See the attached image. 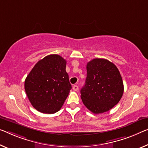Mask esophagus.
I'll return each mask as SVG.
<instances>
[{
  "label": "esophagus",
  "instance_id": "esophagus-1",
  "mask_svg": "<svg viewBox=\"0 0 148 148\" xmlns=\"http://www.w3.org/2000/svg\"><path fill=\"white\" fill-rule=\"evenodd\" d=\"M78 88H79V87L77 85H74L73 87V90H75V91H77V90H78Z\"/></svg>",
  "mask_w": 148,
  "mask_h": 148
}]
</instances>
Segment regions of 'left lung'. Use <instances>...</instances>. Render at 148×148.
<instances>
[{"label": "left lung", "instance_id": "left-lung-1", "mask_svg": "<svg viewBox=\"0 0 148 148\" xmlns=\"http://www.w3.org/2000/svg\"><path fill=\"white\" fill-rule=\"evenodd\" d=\"M124 92L123 81L116 66L105 59L87 63V78L81 90L86 107L94 114L107 112L119 103Z\"/></svg>", "mask_w": 148, "mask_h": 148}]
</instances>
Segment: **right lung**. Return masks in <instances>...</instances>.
Masks as SVG:
<instances>
[{
    "instance_id": "obj_1",
    "label": "right lung",
    "mask_w": 148,
    "mask_h": 148,
    "mask_svg": "<svg viewBox=\"0 0 148 148\" xmlns=\"http://www.w3.org/2000/svg\"><path fill=\"white\" fill-rule=\"evenodd\" d=\"M66 63L60 56L49 55L38 61L26 78L27 97L39 112L53 114L62 107L71 89Z\"/></svg>"
}]
</instances>
